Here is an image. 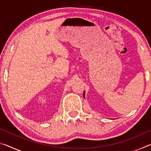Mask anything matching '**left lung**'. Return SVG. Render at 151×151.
<instances>
[{"mask_svg": "<svg viewBox=\"0 0 151 151\" xmlns=\"http://www.w3.org/2000/svg\"><path fill=\"white\" fill-rule=\"evenodd\" d=\"M85 92L84 91V93H83V96H84V97H85Z\"/></svg>", "mask_w": 151, "mask_h": 151, "instance_id": "1", "label": "left lung"}]
</instances>
